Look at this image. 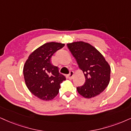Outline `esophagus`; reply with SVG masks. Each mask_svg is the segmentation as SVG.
<instances>
[{
    "instance_id": "obj_1",
    "label": "esophagus",
    "mask_w": 131,
    "mask_h": 131,
    "mask_svg": "<svg viewBox=\"0 0 131 131\" xmlns=\"http://www.w3.org/2000/svg\"><path fill=\"white\" fill-rule=\"evenodd\" d=\"M73 75H74L73 71H70V73H69L68 76H67V77H68V78L69 79V80H72V79H73Z\"/></svg>"
}]
</instances>
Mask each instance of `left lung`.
I'll return each instance as SVG.
<instances>
[{
  "label": "left lung",
  "instance_id": "left-lung-1",
  "mask_svg": "<svg viewBox=\"0 0 131 131\" xmlns=\"http://www.w3.org/2000/svg\"><path fill=\"white\" fill-rule=\"evenodd\" d=\"M67 46L85 78L84 84L77 88L78 92L86 98L103 92L109 84L111 76V67L104 56L94 47L84 42H75Z\"/></svg>",
  "mask_w": 131,
  "mask_h": 131
}]
</instances>
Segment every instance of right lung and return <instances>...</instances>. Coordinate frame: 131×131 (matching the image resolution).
Masks as SVG:
<instances>
[{
    "label": "right lung",
    "mask_w": 131,
    "mask_h": 131,
    "mask_svg": "<svg viewBox=\"0 0 131 131\" xmlns=\"http://www.w3.org/2000/svg\"><path fill=\"white\" fill-rule=\"evenodd\" d=\"M65 46L58 42L46 43L30 54L24 66L25 84L32 94L42 100H53L59 93L66 77L51 62V58Z\"/></svg>",
    "instance_id": "obj_1"
}]
</instances>
